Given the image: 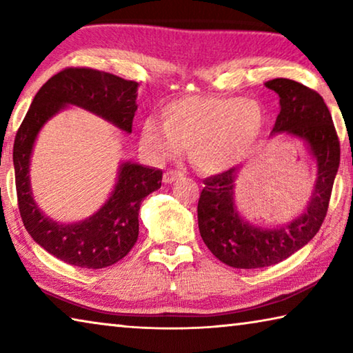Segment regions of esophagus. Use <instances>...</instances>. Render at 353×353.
Wrapping results in <instances>:
<instances>
[{
  "label": "esophagus",
  "instance_id": "esophagus-1",
  "mask_svg": "<svg viewBox=\"0 0 353 353\" xmlns=\"http://www.w3.org/2000/svg\"><path fill=\"white\" fill-rule=\"evenodd\" d=\"M182 172L181 171H166L165 176H163V181L165 183H172L179 181V179H182Z\"/></svg>",
  "mask_w": 353,
  "mask_h": 353
}]
</instances>
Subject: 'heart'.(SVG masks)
Here are the masks:
<instances>
[{"mask_svg": "<svg viewBox=\"0 0 353 353\" xmlns=\"http://www.w3.org/2000/svg\"><path fill=\"white\" fill-rule=\"evenodd\" d=\"M265 109L255 99L238 97H185L162 109V123L141 124L140 145L165 160L188 146L191 163L218 174L246 157L265 129Z\"/></svg>", "mask_w": 353, "mask_h": 353, "instance_id": "1", "label": "heart"}]
</instances>
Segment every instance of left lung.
Masks as SVG:
<instances>
[{
    "instance_id": "8db88e82",
    "label": "left lung",
    "mask_w": 353,
    "mask_h": 353,
    "mask_svg": "<svg viewBox=\"0 0 353 353\" xmlns=\"http://www.w3.org/2000/svg\"><path fill=\"white\" fill-rule=\"evenodd\" d=\"M265 85L280 98V113L271 135L285 134L301 140L318 171L307 207L279 225L254 224L238 212L235 188L243 165L205 179L198 202L201 236L219 261L236 270L272 266L312 241L324 223L339 168V140L321 94L285 77L268 81Z\"/></svg>"
}]
</instances>
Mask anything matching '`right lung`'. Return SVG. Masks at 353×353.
I'll return each instance as SVG.
<instances>
[{"label": "right lung", "mask_w": 353, "mask_h": 353, "mask_svg": "<svg viewBox=\"0 0 353 353\" xmlns=\"http://www.w3.org/2000/svg\"><path fill=\"white\" fill-rule=\"evenodd\" d=\"M139 83L92 68H65L43 83L32 99L14 143L20 214L29 235L46 252L68 265L101 270L124 259L139 238V210L149 193L162 187V171L121 162L112 193L98 212L77 223H59L40 210L29 177L41 128L67 109L81 107L123 132H132Z\"/></svg>", "instance_id": "1"}]
</instances>
